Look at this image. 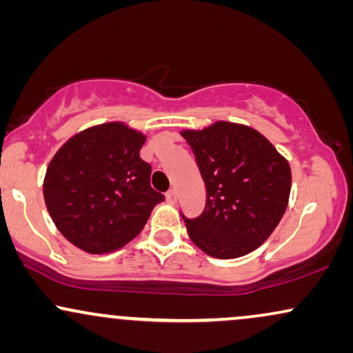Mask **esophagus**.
I'll use <instances>...</instances> for the list:
<instances>
[{
  "label": "esophagus",
  "instance_id": "34e87169",
  "mask_svg": "<svg viewBox=\"0 0 353 353\" xmlns=\"http://www.w3.org/2000/svg\"><path fill=\"white\" fill-rule=\"evenodd\" d=\"M165 197H168V202H171V204H176L177 202V192L174 189L169 190V192L165 194Z\"/></svg>",
  "mask_w": 353,
  "mask_h": 353
}]
</instances>
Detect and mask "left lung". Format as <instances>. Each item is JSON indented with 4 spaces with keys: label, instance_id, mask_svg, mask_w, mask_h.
Here are the masks:
<instances>
[{
    "label": "left lung",
    "instance_id": "obj_1",
    "mask_svg": "<svg viewBox=\"0 0 353 353\" xmlns=\"http://www.w3.org/2000/svg\"><path fill=\"white\" fill-rule=\"evenodd\" d=\"M208 189L199 217L182 216L190 241L216 259L252 252L269 239L289 204L292 174L264 136L244 124L217 121L182 131Z\"/></svg>",
    "mask_w": 353,
    "mask_h": 353
}]
</instances>
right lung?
<instances>
[{
	"instance_id": "right-lung-1",
	"label": "right lung",
	"mask_w": 353,
	"mask_h": 353,
	"mask_svg": "<svg viewBox=\"0 0 353 353\" xmlns=\"http://www.w3.org/2000/svg\"><path fill=\"white\" fill-rule=\"evenodd\" d=\"M145 136L106 123L72 136L54 154L43 194L56 228L89 254H109L132 241L164 196L151 188L141 159Z\"/></svg>"
}]
</instances>
